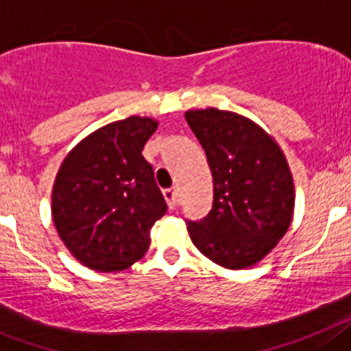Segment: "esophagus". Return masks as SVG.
<instances>
[{
	"instance_id": "1",
	"label": "esophagus",
	"mask_w": 351,
	"mask_h": 351,
	"mask_svg": "<svg viewBox=\"0 0 351 351\" xmlns=\"http://www.w3.org/2000/svg\"><path fill=\"white\" fill-rule=\"evenodd\" d=\"M164 199H166L167 206H169L171 210L178 206V199H176L175 189H166V191H164Z\"/></svg>"
}]
</instances>
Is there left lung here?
<instances>
[{
    "label": "left lung",
    "instance_id": "8db88e82",
    "mask_svg": "<svg viewBox=\"0 0 351 351\" xmlns=\"http://www.w3.org/2000/svg\"><path fill=\"white\" fill-rule=\"evenodd\" d=\"M213 178L208 215L187 221L199 252L226 268L263 260L293 217V178L281 148L261 127L215 108L185 112Z\"/></svg>",
    "mask_w": 351,
    "mask_h": 351
}]
</instances>
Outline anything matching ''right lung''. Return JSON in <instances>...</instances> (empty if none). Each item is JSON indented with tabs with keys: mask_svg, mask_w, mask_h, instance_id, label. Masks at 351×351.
<instances>
[{
	"mask_svg": "<svg viewBox=\"0 0 351 351\" xmlns=\"http://www.w3.org/2000/svg\"><path fill=\"white\" fill-rule=\"evenodd\" d=\"M157 129L130 117L90 134L66 155L53 189V221L69 251L88 268L118 272L150 245L167 205L143 148Z\"/></svg>",
	"mask_w": 351,
	"mask_h": 351,
	"instance_id": "obj_1",
	"label": "right lung"
}]
</instances>
